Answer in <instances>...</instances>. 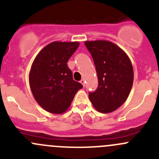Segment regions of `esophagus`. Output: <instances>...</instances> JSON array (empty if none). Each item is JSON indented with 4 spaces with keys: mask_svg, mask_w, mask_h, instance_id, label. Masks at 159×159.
I'll list each match as a JSON object with an SVG mask.
<instances>
[{
    "mask_svg": "<svg viewBox=\"0 0 159 159\" xmlns=\"http://www.w3.org/2000/svg\"><path fill=\"white\" fill-rule=\"evenodd\" d=\"M80 82H81V84H82L83 86H84V84H85V81H84V78H82V79L81 80V81H80Z\"/></svg>",
    "mask_w": 159,
    "mask_h": 159,
    "instance_id": "obj_1",
    "label": "esophagus"
}]
</instances>
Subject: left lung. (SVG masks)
<instances>
[{"label": "left lung", "instance_id": "obj_1", "mask_svg": "<svg viewBox=\"0 0 159 159\" xmlns=\"http://www.w3.org/2000/svg\"><path fill=\"white\" fill-rule=\"evenodd\" d=\"M95 65L98 87L89 93L90 101L98 111L110 113L121 107L129 97L134 71L129 56L108 41H86Z\"/></svg>", "mask_w": 159, "mask_h": 159}]
</instances>
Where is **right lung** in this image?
Wrapping results in <instances>:
<instances>
[{
    "label": "right lung",
    "mask_w": 159,
    "mask_h": 159,
    "mask_svg": "<svg viewBox=\"0 0 159 159\" xmlns=\"http://www.w3.org/2000/svg\"><path fill=\"white\" fill-rule=\"evenodd\" d=\"M79 42L54 41L44 48L34 60L29 84L38 105L52 114H62L69 108L81 83L73 79L68 60Z\"/></svg>",
    "instance_id": "right-lung-1"
}]
</instances>
